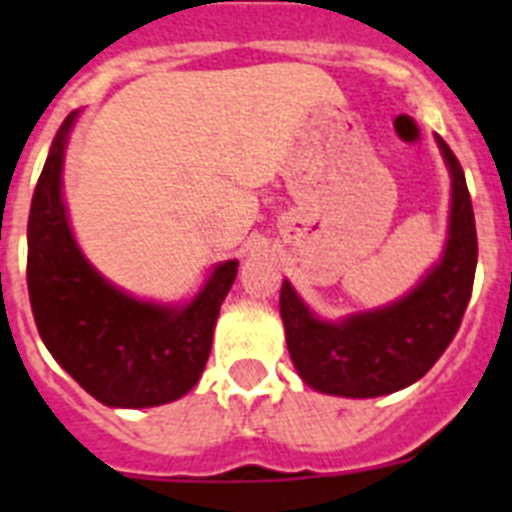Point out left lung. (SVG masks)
<instances>
[{
  "mask_svg": "<svg viewBox=\"0 0 512 512\" xmlns=\"http://www.w3.org/2000/svg\"><path fill=\"white\" fill-rule=\"evenodd\" d=\"M450 176V229L445 255L409 296L390 307L317 320L291 289L281 286L286 346L309 388L343 398H377L406 388L432 369L461 328L476 273V223L466 176L448 143L437 137Z\"/></svg>",
  "mask_w": 512,
  "mask_h": 512,
  "instance_id": "8db88e82",
  "label": "left lung"
}]
</instances>
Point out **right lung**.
Instances as JSON below:
<instances>
[{
	"label": "right lung",
	"mask_w": 512,
	"mask_h": 512,
	"mask_svg": "<svg viewBox=\"0 0 512 512\" xmlns=\"http://www.w3.org/2000/svg\"><path fill=\"white\" fill-rule=\"evenodd\" d=\"M75 117L59 127L30 203V307L46 349L96 401L161 406L190 393L203 375L239 263L218 265L184 307L140 302L103 281L77 247L62 203L64 145Z\"/></svg>",
	"instance_id": "obj_1"
}]
</instances>
